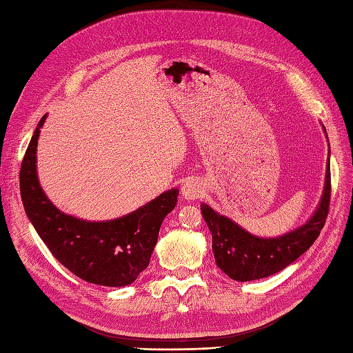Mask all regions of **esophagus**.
Listing matches in <instances>:
<instances>
[{
  "label": "esophagus",
  "mask_w": 353,
  "mask_h": 353,
  "mask_svg": "<svg viewBox=\"0 0 353 353\" xmlns=\"http://www.w3.org/2000/svg\"><path fill=\"white\" fill-rule=\"evenodd\" d=\"M201 194H203V186H201L200 181H197V179H188V181L182 185V196L186 200L200 199Z\"/></svg>",
  "instance_id": "esophagus-1"
}]
</instances>
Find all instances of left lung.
<instances>
[{
	"label": "left lung",
	"instance_id": "left-lung-1",
	"mask_svg": "<svg viewBox=\"0 0 353 353\" xmlns=\"http://www.w3.org/2000/svg\"><path fill=\"white\" fill-rule=\"evenodd\" d=\"M326 133V129L323 127ZM327 138V137H326ZM331 153V152H329ZM331 200V161L326 162L325 190L316 212L303 226L277 238L252 235L235 221L201 203V215L212 234V252L219 265L230 279L256 281L279 273L310 249L326 223Z\"/></svg>",
	"mask_w": 353,
	"mask_h": 353
}]
</instances>
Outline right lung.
Instances as JSON below:
<instances>
[{
    "label": "right lung",
    "instance_id": "right-lung-1",
    "mask_svg": "<svg viewBox=\"0 0 353 353\" xmlns=\"http://www.w3.org/2000/svg\"><path fill=\"white\" fill-rule=\"evenodd\" d=\"M43 115L27 147L19 171L21 199L37 235L63 267L89 283L125 287L150 264L161 224L177 203L172 188L137 211L109 221H86L63 214L41 188L36 150Z\"/></svg>",
    "mask_w": 353,
    "mask_h": 353
}]
</instances>
